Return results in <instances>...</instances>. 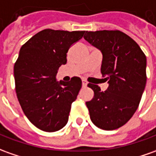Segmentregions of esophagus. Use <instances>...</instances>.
Wrapping results in <instances>:
<instances>
[{
	"mask_svg": "<svg viewBox=\"0 0 156 156\" xmlns=\"http://www.w3.org/2000/svg\"><path fill=\"white\" fill-rule=\"evenodd\" d=\"M87 86V81L85 80H82V87H86Z\"/></svg>",
	"mask_w": 156,
	"mask_h": 156,
	"instance_id": "34e87169",
	"label": "esophagus"
}]
</instances>
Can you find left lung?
<instances>
[{"label":"left lung","mask_w":156,"mask_h":156,"mask_svg":"<svg viewBox=\"0 0 156 156\" xmlns=\"http://www.w3.org/2000/svg\"><path fill=\"white\" fill-rule=\"evenodd\" d=\"M84 39L102 52L101 73L109 87L89 83L94 97L86 103L94 125L115 130L136 112L146 85V56L137 42L119 30L87 31Z\"/></svg>","instance_id":"8db88e82"}]
</instances>
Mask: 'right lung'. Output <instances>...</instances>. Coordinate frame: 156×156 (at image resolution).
Here are the masks:
<instances>
[{"label":"right lung","mask_w":156,"mask_h":156,"mask_svg":"<svg viewBox=\"0 0 156 156\" xmlns=\"http://www.w3.org/2000/svg\"><path fill=\"white\" fill-rule=\"evenodd\" d=\"M85 31H40L20 48L14 64L17 97L29 121L44 132H56L67 124L71 105L81 80L58 81V68L67 63V52Z\"/></svg>","instance_id":"obj_1"}]
</instances>
